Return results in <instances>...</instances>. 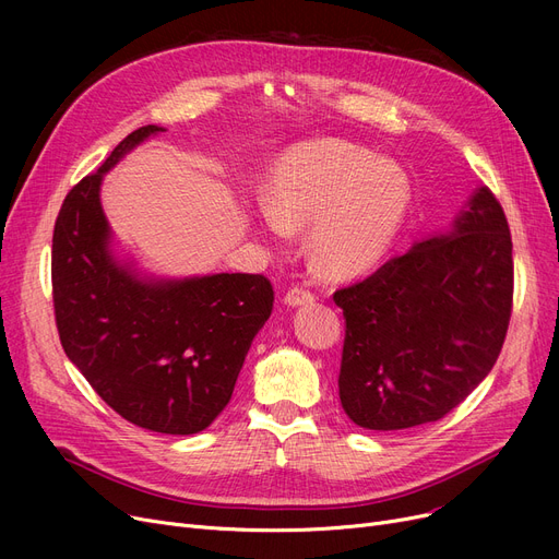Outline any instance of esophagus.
<instances>
[{"mask_svg":"<svg viewBox=\"0 0 559 559\" xmlns=\"http://www.w3.org/2000/svg\"><path fill=\"white\" fill-rule=\"evenodd\" d=\"M285 306H289V308H299V306H308V304H312L314 301V295L312 292H308V289H304V287H292L287 295H285Z\"/></svg>","mask_w":559,"mask_h":559,"instance_id":"esophagus-1","label":"esophagus"}]
</instances>
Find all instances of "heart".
Instances as JSON below:
<instances>
[{
    "label": "heart",
    "mask_w": 559,
    "mask_h": 559,
    "mask_svg": "<svg viewBox=\"0 0 559 559\" xmlns=\"http://www.w3.org/2000/svg\"><path fill=\"white\" fill-rule=\"evenodd\" d=\"M409 201L413 188L396 163L346 140L321 138L292 146L276 160L258 215L274 238L310 224L308 249L317 267L348 278L390 253Z\"/></svg>",
    "instance_id": "obj_1"
}]
</instances>
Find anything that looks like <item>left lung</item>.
<instances>
[{"mask_svg":"<svg viewBox=\"0 0 559 559\" xmlns=\"http://www.w3.org/2000/svg\"><path fill=\"white\" fill-rule=\"evenodd\" d=\"M512 238L478 188L451 228L337 289L346 319L340 401L369 430L442 419L491 371L512 312Z\"/></svg>","mask_w":559,"mask_h":559,"instance_id":"8db88e82","label":"left lung"}]
</instances>
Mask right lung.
Wrapping results in <instances>:
<instances>
[{"instance_id":"obj_1","label":"right lung","mask_w":559,"mask_h":559,"mask_svg":"<svg viewBox=\"0 0 559 559\" xmlns=\"http://www.w3.org/2000/svg\"><path fill=\"white\" fill-rule=\"evenodd\" d=\"M160 131L129 133L68 192L51 240L53 312L68 358L117 415L144 430L194 435L230 401L274 289L262 274L158 278L117 258L99 199L104 174Z\"/></svg>"}]
</instances>
